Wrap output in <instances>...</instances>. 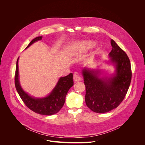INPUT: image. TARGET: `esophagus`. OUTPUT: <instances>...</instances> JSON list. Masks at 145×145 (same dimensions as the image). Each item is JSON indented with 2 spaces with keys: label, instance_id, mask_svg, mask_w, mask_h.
I'll return each instance as SVG.
<instances>
[{
  "label": "esophagus",
  "instance_id": "1",
  "mask_svg": "<svg viewBox=\"0 0 145 145\" xmlns=\"http://www.w3.org/2000/svg\"><path fill=\"white\" fill-rule=\"evenodd\" d=\"M73 80L74 82H79L82 80V77L80 75H78V74L75 73L74 74V77H73Z\"/></svg>",
  "mask_w": 145,
  "mask_h": 145
}]
</instances>
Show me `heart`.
<instances>
[{"instance_id": "heart-1", "label": "heart", "mask_w": 145, "mask_h": 145, "mask_svg": "<svg viewBox=\"0 0 145 145\" xmlns=\"http://www.w3.org/2000/svg\"><path fill=\"white\" fill-rule=\"evenodd\" d=\"M82 45L83 47H84V48H89L93 46V43L91 42H83V43H82Z\"/></svg>"}]
</instances>
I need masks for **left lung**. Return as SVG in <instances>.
I'll list each match as a JSON object with an SVG mask.
<instances>
[{"instance_id": "8db88e82", "label": "left lung", "mask_w": 145, "mask_h": 145, "mask_svg": "<svg viewBox=\"0 0 145 145\" xmlns=\"http://www.w3.org/2000/svg\"><path fill=\"white\" fill-rule=\"evenodd\" d=\"M109 54L116 64V74L108 78H99L98 72L83 70L86 87L85 102L91 111L105 113L116 108L125 99L132 77L130 60L126 52L112 39Z\"/></svg>"}]
</instances>
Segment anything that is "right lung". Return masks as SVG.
Returning a JSON list of instances; mask_svg holds the SVG:
<instances>
[{"label":"right lung","instance_id":"1","mask_svg":"<svg viewBox=\"0 0 145 145\" xmlns=\"http://www.w3.org/2000/svg\"><path fill=\"white\" fill-rule=\"evenodd\" d=\"M42 36L37 37L29 43L27 48L37 40H42ZM18 60L16 62L14 82L16 90L25 105L29 109L39 114L51 116L57 113L63 106L65 97L70 88L74 85L73 74L70 73L68 76L61 77L55 88L47 97L42 99H34L31 97L22 89L19 81Z\"/></svg>","mask_w":145,"mask_h":145}]
</instances>
